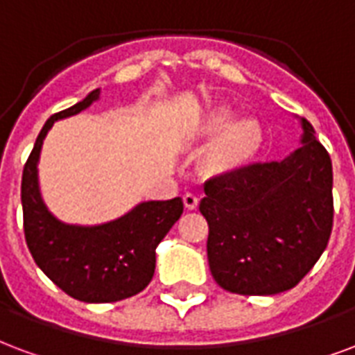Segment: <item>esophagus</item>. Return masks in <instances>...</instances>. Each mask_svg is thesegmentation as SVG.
<instances>
[{
  "mask_svg": "<svg viewBox=\"0 0 355 355\" xmlns=\"http://www.w3.org/2000/svg\"><path fill=\"white\" fill-rule=\"evenodd\" d=\"M182 201H184V207L188 209V211H196L199 205V199L193 196V193H184L182 196Z\"/></svg>",
  "mask_w": 355,
  "mask_h": 355,
  "instance_id": "1",
  "label": "esophagus"
}]
</instances>
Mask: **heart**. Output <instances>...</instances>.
<instances>
[{"label":"heart","mask_w":355,"mask_h":355,"mask_svg":"<svg viewBox=\"0 0 355 355\" xmlns=\"http://www.w3.org/2000/svg\"><path fill=\"white\" fill-rule=\"evenodd\" d=\"M190 133L212 139L203 154V169L212 177L233 175L258 156L263 146V128L256 118L239 116L230 105H212L196 116Z\"/></svg>","instance_id":"heart-1"}]
</instances>
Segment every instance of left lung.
Masks as SVG:
<instances>
[{
  "label": "left lung",
  "mask_w": 355,
  "mask_h": 355,
  "mask_svg": "<svg viewBox=\"0 0 355 355\" xmlns=\"http://www.w3.org/2000/svg\"><path fill=\"white\" fill-rule=\"evenodd\" d=\"M297 150L205 184L207 258L218 286L241 295L291 290L324 254L333 227L331 157L299 118Z\"/></svg>",
  "instance_id": "8db88e82"
}]
</instances>
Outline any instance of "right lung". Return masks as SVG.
Masks as SVG:
<instances>
[{"label": "right lung", "mask_w": 355, "mask_h": 355, "mask_svg": "<svg viewBox=\"0 0 355 355\" xmlns=\"http://www.w3.org/2000/svg\"><path fill=\"white\" fill-rule=\"evenodd\" d=\"M101 97L92 90L83 101L52 114L37 135L22 173L24 235L41 271L67 295L84 303L122 301L150 284L156 248L182 211V199L141 201L111 222L67 224L46 207L39 186V157L54 122L86 111Z\"/></svg>", "instance_id": "right-lung-1"}]
</instances>
